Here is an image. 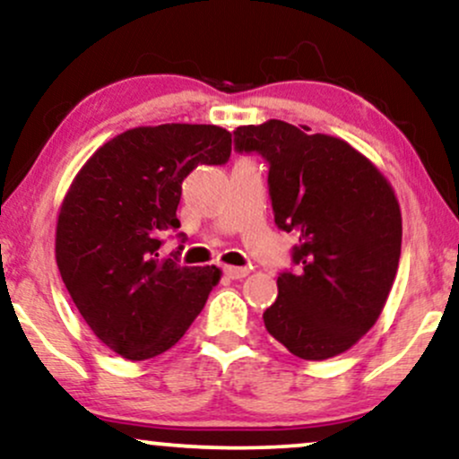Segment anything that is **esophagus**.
<instances>
[{
  "label": "esophagus",
  "instance_id": "1",
  "mask_svg": "<svg viewBox=\"0 0 459 459\" xmlns=\"http://www.w3.org/2000/svg\"><path fill=\"white\" fill-rule=\"evenodd\" d=\"M249 273V269L246 266H224V275L229 277V280H243Z\"/></svg>",
  "mask_w": 459,
  "mask_h": 459
}]
</instances>
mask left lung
<instances>
[{"instance_id":"left-lung-1","label":"left lung","mask_w":459,"mask_h":459,"mask_svg":"<svg viewBox=\"0 0 459 459\" xmlns=\"http://www.w3.org/2000/svg\"><path fill=\"white\" fill-rule=\"evenodd\" d=\"M283 120L239 126L237 152L269 162L275 224L294 233L297 271L277 277L264 326L290 353L326 359L356 345L398 271L403 218L390 182L339 137Z\"/></svg>"}]
</instances>
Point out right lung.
<instances>
[{
  "label": "right lung",
  "instance_id": "1",
  "mask_svg": "<svg viewBox=\"0 0 459 459\" xmlns=\"http://www.w3.org/2000/svg\"><path fill=\"white\" fill-rule=\"evenodd\" d=\"M230 143L213 125L137 126L74 178L56 220V264L80 316L118 356L148 359L176 345L220 281L216 266L179 264L184 246L165 260L159 247L179 229L184 178L224 165Z\"/></svg>",
  "mask_w": 459,
  "mask_h": 459
}]
</instances>
